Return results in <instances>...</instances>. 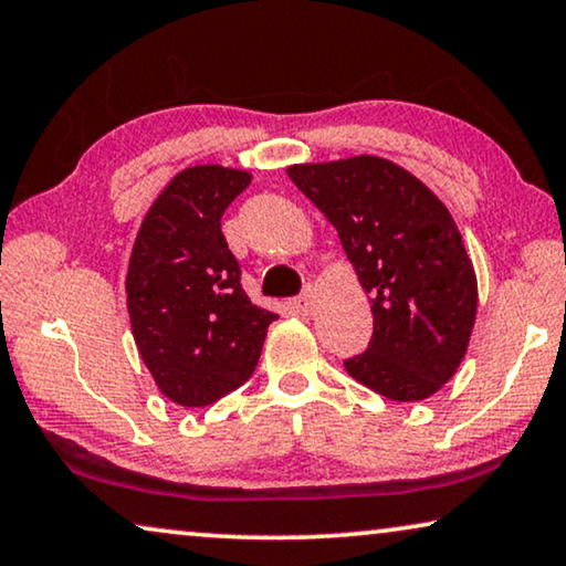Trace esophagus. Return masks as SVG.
Returning a JSON list of instances; mask_svg holds the SVG:
<instances>
[{
	"label": "esophagus",
	"instance_id": "34e87169",
	"mask_svg": "<svg viewBox=\"0 0 566 566\" xmlns=\"http://www.w3.org/2000/svg\"><path fill=\"white\" fill-rule=\"evenodd\" d=\"M291 308L296 311V314H311V311H314V285H306L301 296L291 301Z\"/></svg>",
	"mask_w": 566,
	"mask_h": 566
}]
</instances>
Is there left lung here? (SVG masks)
<instances>
[{"mask_svg":"<svg viewBox=\"0 0 566 566\" xmlns=\"http://www.w3.org/2000/svg\"><path fill=\"white\" fill-rule=\"evenodd\" d=\"M373 301V339L344 359L390 400H423L460 367L478 314V277L444 203L396 163L357 155L289 168Z\"/></svg>","mask_w":566,"mask_h":566,"instance_id":"left-lung-1","label":"left lung"}]
</instances>
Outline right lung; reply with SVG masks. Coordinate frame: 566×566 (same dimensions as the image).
<instances>
[{
  "instance_id": "add662e5",
  "label": "right lung",
  "mask_w": 566,
  "mask_h": 566,
  "mask_svg": "<svg viewBox=\"0 0 566 566\" xmlns=\"http://www.w3.org/2000/svg\"><path fill=\"white\" fill-rule=\"evenodd\" d=\"M248 170L193 166L178 174L143 219L127 268L135 344L155 385L186 408H203L255 373L275 314L242 291L240 263L222 234Z\"/></svg>"
}]
</instances>
